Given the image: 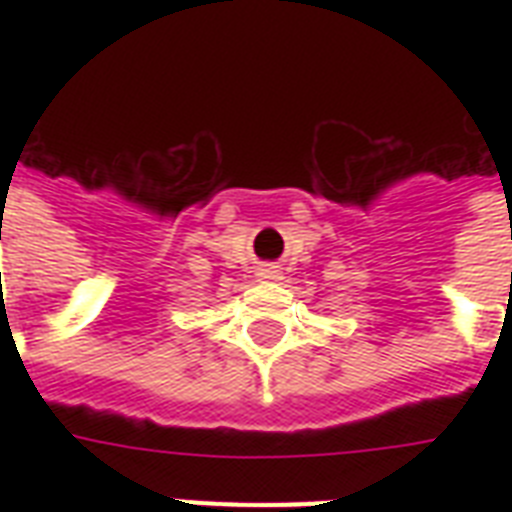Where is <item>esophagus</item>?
<instances>
[{
	"label": "esophagus",
	"mask_w": 512,
	"mask_h": 512,
	"mask_svg": "<svg viewBox=\"0 0 512 512\" xmlns=\"http://www.w3.org/2000/svg\"><path fill=\"white\" fill-rule=\"evenodd\" d=\"M257 276H260V279H281V271L276 265H263Z\"/></svg>",
	"instance_id": "1"
}]
</instances>
